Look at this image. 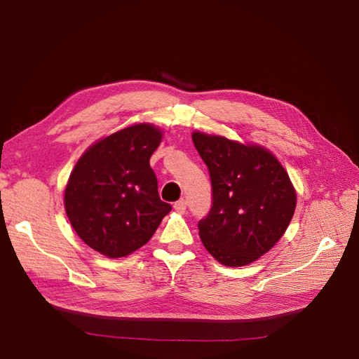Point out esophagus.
Masks as SVG:
<instances>
[{"mask_svg":"<svg viewBox=\"0 0 359 359\" xmlns=\"http://www.w3.org/2000/svg\"><path fill=\"white\" fill-rule=\"evenodd\" d=\"M173 208H175V211H178V212H186V210H187V202L184 201V199H180L178 202L173 203Z\"/></svg>","mask_w":359,"mask_h":359,"instance_id":"1","label":"esophagus"}]
</instances>
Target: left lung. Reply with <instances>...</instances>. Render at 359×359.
<instances>
[{
	"label": "left lung",
	"mask_w": 359,
	"mask_h": 359,
	"mask_svg": "<svg viewBox=\"0 0 359 359\" xmlns=\"http://www.w3.org/2000/svg\"><path fill=\"white\" fill-rule=\"evenodd\" d=\"M208 166L212 205L198 224L210 255L226 266H243L273 248L292 220L297 191L273 153L259 145L193 132Z\"/></svg>",
	"instance_id": "obj_1"
}]
</instances>
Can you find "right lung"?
Here are the masks:
<instances>
[{
	"mask_svg": "<svg viewBox=\"0 0 359 359\" xmlns=\"http://www.w3.org/2000/svg\"><path fill=\"white\" fill-rule=\"evenodd\" d=\"M161 130L135 124L97 140L76 163L64 206L81 240L107 257H124L145 245L172 206L158 196L149 158Z\"/></svg>",
	"mask_w": 359,
	"mask_h": 359,
	"instance_id": "1",
	"label": "right lung"
}]
</instances>
